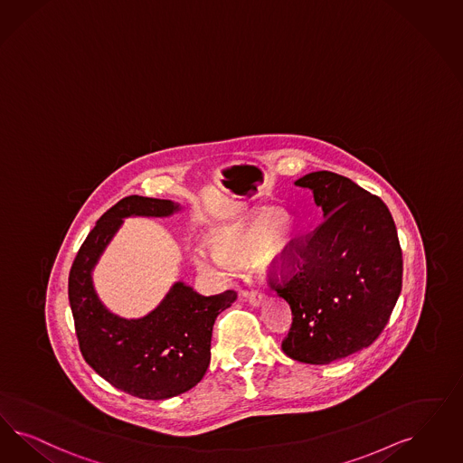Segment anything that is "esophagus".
I'll list each match as a JSON object with an SVG mask.
<instances>
[{
  "mask_svg": "<svg viewBox=\"0 0 463 463\" xmlns=\"http://www.w3.org/2000/svg\"><path fill=\"white\" fill-rule=\"evenodd\" d=\"M265 301V296H263V292H260V290H251L250 294H248V303L251 304V306H261Z\"/></svg>",
  "mask_w": 463,
  "mask_h": 463,
  "instance_id": "34e87169",
  "label": "esophagus"
}]
</instances>
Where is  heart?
Masks as SVG:
<instances>
[{
    "label": "heart",
    "mask_w": 463,
    "mask_h": 463,
    "mask_svg": "<svg viewBox=\"0 0 463 463\" xmlns=\"http://www.w3.org/2000/svg\"><path fill=\"white\" fill-rule=\"evenodd\" d=\"M299 240V221L288 212L260 208L244 221L225 229L213 238L215 253L200 250L196 265L210 275H222L225 263H240L256 253V261L265 269L286 267Z\"/></svg>",
    "instance_id": "obj_1"
}]
</instances>
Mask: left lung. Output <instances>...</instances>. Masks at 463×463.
<instances>
[{"instance_id": "obj_1", "label": "left lung", "mask_w": 463, "mask_h": 463, "mask_svg": "<svg viewBox=\"0 0 463 463\" xmlns=\"http://www.w3.org/2000/svg\"><path fill=\"white\" fill-rule=\"evenodd\" d=\"M296 186L313 192L323 222L298 241L288 275L270 279L292 309L282 351L330 364L369 347L386 326L402 290V250L382 198L349 177L318 171Z\"/></svg>"}]
</instances>
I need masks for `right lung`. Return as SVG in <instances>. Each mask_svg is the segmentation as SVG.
Listing matches in <instances>:
<instances>
[{
    "label": "right lung",
    "instance_id": "add662e5",
    "mask_svg": "<svg viewBox=\"0 0 463 463\" xmlns=\"http://www.w3.org/2000/svg\"><path fill=\"white\" fill-rule=\"evenodd\" d=\"M171 200L131 194L109 208L89 232L68 277V298L81 355L114 388L145 400L171 399L202 382L210 364L215 318L236 301L234 290L202 296L175 282L146 317L111 313L97 296L92 270L127 217H169Z\"/></svg>",
    "mask_w": 463,
    "mask_h": 463
}]
</instances>
